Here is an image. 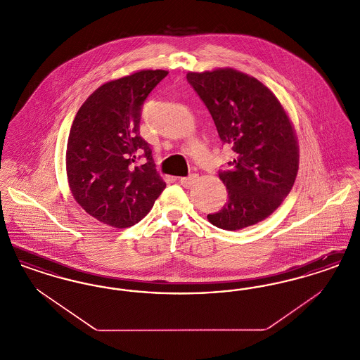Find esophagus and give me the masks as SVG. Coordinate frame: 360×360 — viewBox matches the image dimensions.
I'll list each match as a JSON object with an SVG mask.
<instances>
[{"instance_id": "obj_1", "label": "esophagus", "mask_w": 360, "mask_h": 360, "mask_svg": "<svg viewBox=\"0 0 360 360\" xmlns=\"http://www.w3.org/2000/svg\"><path fill=\"white\" fill-rule=\"evenodd\" d=\"M195 181H197V175H195V174H191V175H188V176H184V178L179 179L181 185L186 188H191V186L195 184Z\"/></svg>"}]
</instances>
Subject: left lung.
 Listing matches in <instances>:
<instances>
[{
  "label": "left lung",
  "mask_w": 360,
  "mask_h": 360,
  "mask_svg": "<svg viewBox=\"0 0 360 360\" xmlns=\"http://www.w3.org/2000/svg\"><path fill=\"white\" fill-rule=\"evenodd\" d=\"M223 144L235 158L219 172L226 204L207 214L209 223L239 231L267 219L294 185L300 150L290 119L274 93L257 78L233 69L188 72Z\"/></svg>",
  "instance_id": "8db88e82"
}]
</instances>
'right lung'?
<instances>
[{"instance_id": "obj_1", "label": "right lung", "mask_w": 360, "mask_h": 360, "mask_svg": "<svg viewBox=\"0 0 360 360\" xmlns=\"http://www.w3.org/2000/svg\"><path fill=\"white\" fill-rule=\"evenodd\" d=\"M167 74L141 70L106 82L72 121L66 151L71 194L86 213L109 226L139 223L166 188L139 124L146 98ZM140 157L145 159L137 164Z\"/></svg>"}]
</instances>
